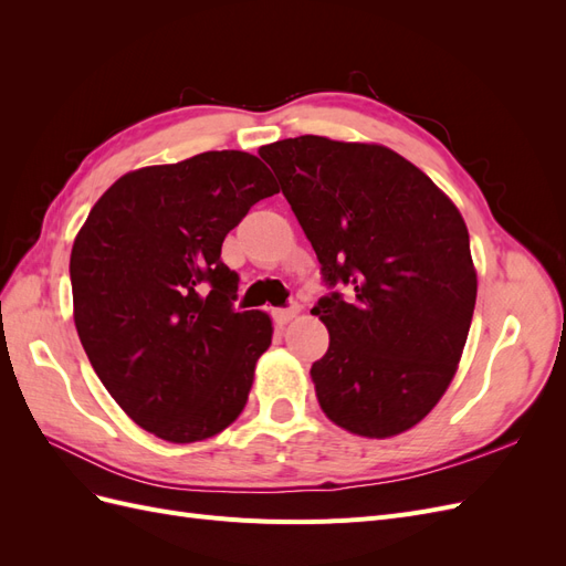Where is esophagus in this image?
<instances>
[{
	"mask_svg": "<svg viewBox=\"0 0 566 566\" xmlns=\"http://www.w3.org/2000/svg\"><path fill=\"white\" fill-rule=\"evenodd\" d=\"M297 314H300V306L293 304V306H287V310H276V312H273V318H276L279 325H285V323L293 321Z\"/></svg>",
	"mask_w": 566,
	"mask_h": 566,
	"instance_id": "esophagus-1",
	"label": "esophagus"
}]
</instances>
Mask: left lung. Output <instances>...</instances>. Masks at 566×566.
Here are the masks:
<instances>
[{"instance_id":"obj_1","label":"left lung","mask_w":566,"mask_h":566,"mask_svg":"<svg viewBox=\"0 0 566 566\" xmlns=\"http://www.w3.org/2000/svg\"><path fill=\"white\" fill-rule=\"evenodd\" d=\"M260 156L333 290L312 310L331 333L312 366L323 413L358 437L410 430L449 389L470 333L465 221L430 177L378 144L304 134Z\"/></svg>"}]
</instances>
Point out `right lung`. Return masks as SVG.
<instances>
[{"mask_svg":"<svg viewBox=\"0 0 566 566\" xmlns=\"http://www.w3.org/2000/svg\"><path fill=\"white\" fill-rule=\"evenodd\" d=\"M279 193L243 150H208L119 177L71 252L75 328L125 413L172 443L219 434L241 416L271 318L235 312L221 243L254 202Z\"/></svg>","mask_w":566,"mask_h":566,"instance_id":"right-lung-1","label":"right lung"}]
</instances>
